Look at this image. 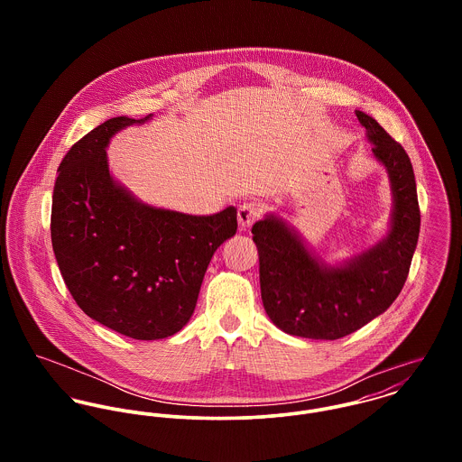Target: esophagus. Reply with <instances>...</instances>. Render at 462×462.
Returning a JSON list of instances; mask_svg holds the SVG:
<instances>
[{"label":"esophagus","mask_w":462,"mask_h":462,"mask_svg":"<svg viewBox=\"0 0 462 462\" xmlns=\"http://www.w3.org/2000/svg\"><path fill=\"white\" fill-rule=\"evenodd\" d=\"M260 206L256 202H244L240 208H238V226L240 229H249L258 218H260Z\"/></svg>","instance_id":"obj_1"}]
</instances>
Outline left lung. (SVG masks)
<instances>
[{
	"mask_svg": "<svg viewBox=\"0 0 462 462\" xmlns=\"http://www.w3.org/2000/svg\"><path fill=\"white\" fill-rule=\"evenodd\" d=\"M356 116L388 172L386 235L359 254L329 263L279 213H264L253 226L264 311L291 336L337 339L383 315L403 288L416 251L420 208L411 160L374 117L359 110Z\"/></svg>",
	"mask_w": 462,
	"mask_h": 462,
	"instance_id": "left-lung-1",
	"label": "left lung"
}]
</instances>
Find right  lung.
I'll use <instances>...</instances> for the list:
<instances>
[{"label": "right lung", "mask_w": 462, "mask_h": 462, "mask_svg": "<svg viewBox=\"0 0 462 462\" xmlns=\"http://www.w3.org/2000/svg\"><path fill=\"white\" fill-rule=\"evenodd\" d=\"M152 114L108 119L59 167L51 242L67 288L87 317L133 339H163L194 315L213 253L236 233V208L190 215L133 196L108 165L110 140Z\"/></svg>", "instance_id": "obj_1"}]
</instances>
